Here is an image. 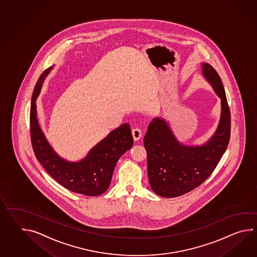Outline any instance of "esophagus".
Segmentation results:
<instances>
[{
    "label": "esophagus",
    "mask_w": 257,
    "mask_h": 257,
    "mask_svg": "<svg viewBox=\"0 0 257 257\" xmlns=\"http://www.w3.org/2000/svg\"><path fill=\"white\" fill-rule=\"evenodd\" d=\"M132 134H133V137H134L135 141L139 140V139L141 138V137H142V131H141V129L138 128V127H135V128L133 129V131H132Z\"/></svg>",
    "instance_id": "1"
}]
</instances>
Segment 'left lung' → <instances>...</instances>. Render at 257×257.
Returning a JSON list of instances; mask_svg holds the SVG:
<instances>
[{
  "label": "left lung",
  "mask_w": 257,
  "mask_h": 257,
  "mask_svg": "<svg viewBox=\"0 0 257 257\" xmlns=\"http://www.w3.org/2000/svg\"><path fill=\"white\" fill-rule=\"evenodd\" d=\"M202 73L221 99L220 120L209 141L203 146L183 145L160 118L150 122L144 138L149 183L163 197H177L198 187L211 175L228 148L230 112L222 82L208 63L202 64Z\"/></svg>",
  "instance_id": "obj_1"
}]
</instances>
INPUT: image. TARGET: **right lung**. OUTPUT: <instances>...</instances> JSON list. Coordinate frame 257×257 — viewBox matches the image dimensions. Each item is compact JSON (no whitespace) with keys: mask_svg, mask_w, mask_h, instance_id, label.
<instances>
[{"mask_svg":"<svg viewBox=\"0 0 257 257\" xmlns=\"http://www.w3.org/2000/svg\"><path fill=\"white\" fill-rule=\"evenodd\" d=\"M52 68L46 69L40 75L31 99L30 137L35 156L46 171L64 188L87 196L100 195L108 190L117 161L133 147L131 128L124 123L110 132L78 162H70L59 157L47 141L37 119L36 100Z\"/></svg>","mask_w":257,"mask_h":257,"instance_id":"right-lung-1","label":"right lung"}]
</instances>
